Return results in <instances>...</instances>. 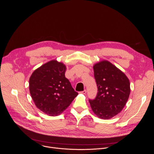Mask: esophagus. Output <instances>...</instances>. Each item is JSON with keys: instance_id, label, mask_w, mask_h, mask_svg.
<instances>
[{"instance_id": "34e87169", "label": "esophagus", "mask_w": 154, "mask_h": 154, "mask_svg": "<svg viewBox=\"0 0 154 154\" xmlns=\"http://www.w3.org/2000/svg\"><path fill=\"white\" fill-rule=\"evenodd\" d=\"M86 93V91L85 90H83V91H80V94H85Z\"/></svg>"}]
</instances>
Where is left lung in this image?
<instances>
[{
  "label": "left lung",
  "instance_id": "left-lung-1",
  "mask_svg": "<svg viewBox=\"0 0 154 154\" xmlns=\"http://www.w3.org/2000/svg\"><path fill=\"white\" fill-rule=\"evenodd\" d=\"M97 94L89 100L94 113L102 119H111L119 113L130 93V82L125 74L114 64L102 60L93 66Z\"/></svg>",
  "mask_w": 154,
  "mask_h": 154
}]
</instances>
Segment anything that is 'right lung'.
I'll use <instances>...</instances> for the list:
<instances>
[{
	"mask_svg": "<svg viewBox=\"0 0 154 154\" xmlns=\"http://www.w3.org/2000/svg\"><path fill=\"white\" fill-rule=\"evenodd\" d=\"M66 67L53 60L35 69L29 79L32 98L41 112L51 116L62 113L78 93L65 77Z\"/></svg>",
	"mask_w": 154,
	"mask_h": 154,
	"instance_id": "add662e5",
	"label": "right lung"
}]
</instances>
